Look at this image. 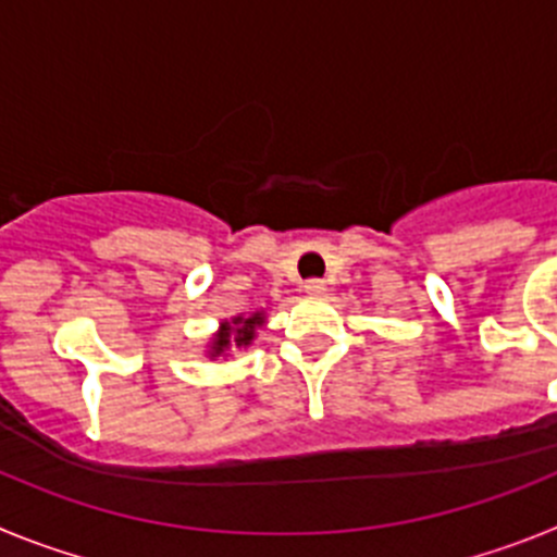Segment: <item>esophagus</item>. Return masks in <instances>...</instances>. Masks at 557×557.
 I'll list each match as a JSON object with an SVG mask.
<instances>
[{
    "label": "esophagus",
    "mask_w": 557,
    "mask_h": 557,
    "mask_svg": "<svg viewBox=\"0 0 557 557\" xmlns=\"http://www.w3.org/2000/svg\"><path fill=\"white\" fill-rule=\"evenodd\" d=\"M323 289H326V282H323V278H307V282H304V293L309 295H321Z\"/></svg>",
    "instance_id": "obj_1"
}]
</instances>
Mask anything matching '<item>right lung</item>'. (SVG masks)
I'll use <instances>...</instances> for the list:
<instances>
[{"mask_svg":"<svg viewBox=\"0 0 557 557\" xmlns=\"http://www.w3.org/2000/svg\"><path fill=\"white\" fill-rule=\"evenodd\" d=\"M236 326H228V323H225L223 326V332H220V337L214 339V354H220V351H225V348L231 346V343H234V346H250V339H253V334H256V326H262V314L256 312V314H250V318H236Z\"/></svg>","mask_w":557,"mask_h":557,"instance_id":"right-lung-1","label":"right lung"}]
</instances>
